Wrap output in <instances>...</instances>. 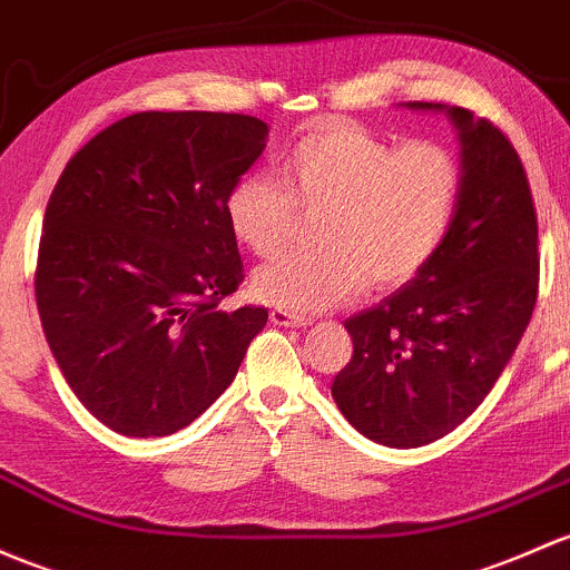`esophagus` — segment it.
<instances>
[{
    "label": "esophagus",
    "instance_id": "1",
    "mask_svg": "<svg viewBox=\"0 0 570 570\" xmlns=\"http://www.w3.org/2000/svg\"><path fill=\"white\" fill-rule=\"evenodd\" d=\"M269 322H273V325H278V327H305V325H311L308 316L292 314V311H286V308L269 311Z\"/></svg>",
    "mask_w": 570,
    "mask_h": 570
}]
</instances>
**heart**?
Returning a JSON list of instances; mask_svg holds the SVG:
<instances>
[{"label":"heart","instance_id":"heart-1","mask_svg":"<svg viewBox=\"0 0 570 570\" xmlns=\"http://www.w3.org/2000/svg\"><path fill=\"white\" fill-rule=\"evenodd\" d=\"M281 183L239 177L224 199L226 224L243 248L275 256L295 237L301 206L322 213V248L292 250L250 278L275 308L314 314L363 289L410 284L451 237L464 196V164L448 144L395 147L355 122H325L292 144Z\"/></svg>","mask_w":570,"mask_h":570}]
</instances>
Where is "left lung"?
Returning <instances> with one entry per match:
<instances>
[{
  "label": "left lung",
  "mask_w": 570,
  "mask_h": 570,
  "mask_svg": "<svg viewBox=\"0 0 570 570\" xmlns=\"http://www.w3.org/2000/svg\"><path fill=\"white\" fill-rule=\"evenodd\" d=\"M410 109H445L412 100ZM459 128L464 196L434 262L374 308L350 316L352 361L333 399L363 436L421 448L487 399L538 301V215L511 139L491 119L448 109Z\"/></svg>",
  "instance_id": "left-lung-1"
}]
</instances>
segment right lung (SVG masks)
Segmentation results:
<instances>
[{
  "label": "right lung",
  "mask_w": 570,
  "mask_h": 570,
  "mask_svg": "<svg viewBox=\"0 0 570 570\" xmlns=\"http://www.w3.org/2000/svg\"><path fill=\"white\" fill-rule=\"evenodd\" d=\"M248 114L139 111L89 139L43 215L35 301L79 401L125 436L194 423L235 380L267 308L243 284L226 190L265 149Z\"/></svg>",
  "instance_id": "1"
}]
</instances>
